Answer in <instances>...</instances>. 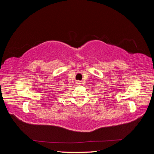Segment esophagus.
Masks as SVG:
<instances>
[{"label": "esophagus", "mask_w": 154, "mask_h": 154, "mask_svg": "<svg viewBox=\"0 0 154 154\" xmlns=\"http://www.w3.org/2000/svg\"><path fill=\"white\" fill-rule=\"evenodd\" d=\"M76 83H77V84H80V82H77Z\"/></svg>", "instance_id": "esophagus-1"}]
</instances>
